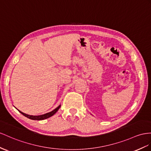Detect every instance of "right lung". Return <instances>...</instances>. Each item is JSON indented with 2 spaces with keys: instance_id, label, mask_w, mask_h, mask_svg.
I'll use <instances>...</instances> for the list:
<instances>
[{
  "instance_id": "1",
  "label": "right lung",
  "mask_w": 151,
  "mask_h": 151,
  "mask_svg": "<svg viewBox=\"0 0 151 151\" xmlns=\"http://www.w3.org/2000/svg\"><path fill=\"white\" fill-rule=\"evenodd\" d=\"M60 105H59V106H57L55 109H54L53 111H50V112H48V113H46L45 114H43V115H28V114H26L25 113H23L22 111H20L19 110H17L20 111V112L24 115L25 117H27L30 119H32V120H37V121H40V120H44V119H46L47 118H49L50 117H52V115H53L54 114H55L57 111L59 110V109H60Z\"/></svg>"
}]
</instances>
